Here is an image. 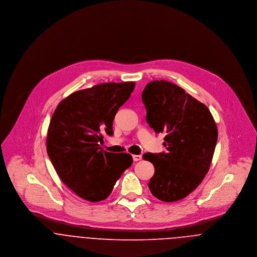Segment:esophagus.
<instances>
[{
	"instance_id": "34e87169",
	"label": "esophagus",
	"mask_w": 257,
	"mask_h": 257,
	"mask_svg": "<svg viewBox=\"0 0 257 257\" xmlns=\"http://www.w3.org/2000/svg\"><path fill=\"white\" fill-rule=\"evenodd\" d=\"M142 155H137V154H134L133 155V159H134V161H140V160H142Z\"/></svg>"
}]
</instances>
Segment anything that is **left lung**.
Here are the masks:
<instances>
[{
	"label": "left lung",
	"instance_id": "obj_1",
	"mask_svg": "<svg viewBox=\"0 0 257 257\" xmlns=\"http://www.w3.org/2000/svg\"><path fill=\"white\" fill-rule=\"evenodd\" d=\"M147 121L156 134L164 133L166 152L145 153L155 168L147 184L163 202L187 197L209 171L218 141V128L206 105L164 80L149 82L143 91Z\"/></svg>",
	"mask_w": 257,
	"mask_h": 257
}]
</instances>
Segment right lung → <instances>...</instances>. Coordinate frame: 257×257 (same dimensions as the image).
I'll return each mask as SVG.
<instances>
[{"label":"right lung","mask_w":257,"mask_h":257,"mask_svg":"<svg viewBox=\"0 0 257 257\" xmlns=\"http://www.w3.org/2000/svg\"><path fill=\"white\" fill-rule=\"evenodd\" d=\"M135 82L105 83L74 92L53 112L46 149L58 176L76 195L90 202L109 197L114 184L133 164L128 153L103 150V135L131 97Z\"/></svg>","instance_id":"1"}]
</instances>
